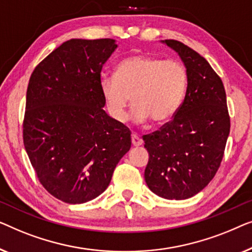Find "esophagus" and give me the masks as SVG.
Returning a JSON list of instances; mask_svg holds the SVG:
<instances>
[{
    "label": "esophagus",
    "instance_id": "34e87169",
    "mask_svg": "<svg viewBox=\"0 0 252 252\" xmlns=\"http://www.w3.org/2000/svg\"><path fill=\"white\" fill-rule=\"evenodd\" d=\"M131 141H132V145L133 146H141L143 145V139H141L140 137H138L137 134H132V137H131Z\"/></svg>",
    "mask_w": 252,
    "mask_h": 252
}]
</instances>
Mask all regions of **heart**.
<instances>
[{
	"mask_svg": "<svg viewBox=\"0 0 252 252\" xmlns=\"http://www.w3.org/2000/svg\"><path fill=\"white\" fill-rule=\"evenodd\" d=\"M187 70L177 60L133 55L118 63L115 77L104 76L100 91L108 114L126 120L131 97V118L136 123L148 119L155 125L169 121L178 111L187 89Z\"/></svg>",
	"mask_w": 252,
	"mask_h": 252,
	"instance_id": "b5f03b06",
	"label": "heart"
}]
</instances>
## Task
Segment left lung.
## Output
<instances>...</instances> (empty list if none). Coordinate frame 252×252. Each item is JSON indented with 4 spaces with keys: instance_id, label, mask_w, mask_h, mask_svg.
<instances>
[{
    "instance_id": "8db88e82",
    "label": "left lung",
    "mask_w": 252,
    "mask_h": 252,
    "mask_svg": "<svg viewBox=\"0 0 252 252\" xmlns=\"http://www.w3.org/2000/svg\"><path fill=\"white\" fill-rule=\"evenodd\" d=\"M163 42L178 52L189 81L171 121L143 136L150 154L145 180L158 196L185 200L201 192L218 171L231 120L224 84L210 63L182 42Z\"/></svg>"
}]
</instances>
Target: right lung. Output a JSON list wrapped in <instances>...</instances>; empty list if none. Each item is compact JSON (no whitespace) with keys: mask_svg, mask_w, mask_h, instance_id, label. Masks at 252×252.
<instances>
[{"mask_svg":"<svg viewBox=\"0 0 252 252\" xmlns=\"http://www.w3.org/2000/svg\"><path fill=\"white\" fill-rule=\"evenodd\" d=\"M116 48L112 38H72L31 75L25 150L42 186L66 203L100 195L131 147L129 129L102 108L100 73Z\"/></svg>","mask_w":252,"mask_h":252,"instance_id":"add662e5","label":"right lung"}]
</instances>
